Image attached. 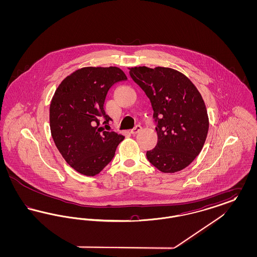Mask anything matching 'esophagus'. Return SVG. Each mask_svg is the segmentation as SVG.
Masks as SVG:
<instances>
[{"label":"esophagus","instance_id":"1","mask_svg":"<svg viewBox=\"0 0 257 257\" xmlns=\"http://www.w3.org/2000/svg\"><path fill=\"white\" fill-rule=\"evenodd\" d=\"M142 129H143V128H142L141 125H136L134 128L131 130V133L133 135L138 134L140 131H142Z\"/></svg>","mask_w":257,"mask_h":257}]
</instances>
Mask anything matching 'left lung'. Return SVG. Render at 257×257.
Returning a JSON list of instances; mask_svg holds the SVG:
<instances>
[{"label": "left lung", "mask_w": 257, "mask_h": 257, "mask_svg": "<svg viewBox=\"0 0 257 257\" xmlns=\"http://www.w3.org/2000/svg\"><path fill=\"white\" fill-rule=\"evenodd\" d=\"M129 69L154 110L158 143L147 151V160L162 172L183 170L200 153L207 137L209 120L201 94L177 70L147 66Z\"/></svg>", "instance_id": "1"}]
</instances>
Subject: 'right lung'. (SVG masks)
Segmentation results:
<instances>
[{
	"mask_svg": "<svg viewBox=\"0 0 257 257\" xmlns=\"http://www.w3.org/2000/svg\"><path fill=\"white\" fill-rule=\"evenodd\" d=\"M126 80L115 66L84 67L67 76L57 88L50 105L51 134L75 171L94 176L113 158L124 137L102 127V121L104 125L111 120L104 102L110 87Z\"/></svg>",
	"mask_w": 257,
	"mask_h": 257,
	"instance_id": "1",
	"label": "right lung"
}]
</instances>
